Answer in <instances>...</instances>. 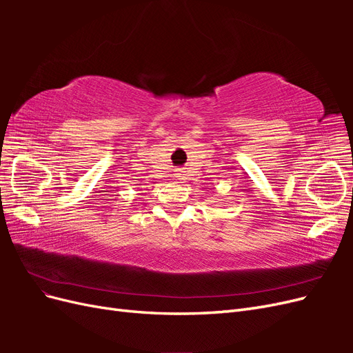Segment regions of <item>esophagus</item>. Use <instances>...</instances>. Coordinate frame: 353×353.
I'll return each instance as SVG.
<instances>
[{
  "mask_svg": "<svg viewBox=\"0 0 353 353\" xmlns=\"http://www.w3.org/2000/svg\"><path fill=\"white\" fill-rule=\"evenodd\" d=\"M176 179H184V170H176Z\"/></svg>",
  "mask_w": 353,
  "mask_h": 353,
  "instance_id": "obj_1",
  "label": "esophagus"
}]
</instances>
